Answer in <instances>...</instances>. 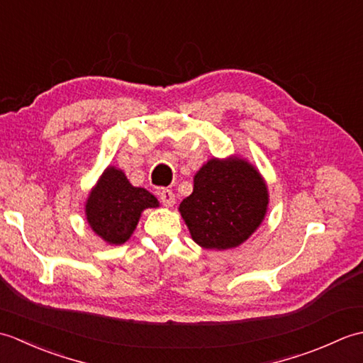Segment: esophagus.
Segmentation results:
<instances>
[{
    "mask_svg": "<svg viewBox=\"0 0 363 363\" xmlns=\"http://www.w3.org/2000/svg\"><path fill=\"white\" fill-rule=\"evenodd\" d=\"M159 198H160V203L164 204L165 207H172L176 203L174 194H173L172 190H168V189H162L159 191Z\"/></svg>",
    "mask_w": 363,
    "mask_h": 363,
    "instance_id": "1",
    "label": "esophagus"
}]
</instances>
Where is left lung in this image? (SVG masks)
Here are the masks:
<instances>
[{
  "mask_svg": "<svg viewBox=\"0 0 363 363\" xmlns=\"http://www.w3.org/2000/svg\"><path fill=\"white\" fill-rule=\"evenodd\" d=\"M268 201L267 182L248 160L212 157L194 176V191L179 204V212L195 243L225 251L256 233Z\"/></svg>",
  "mask_w": 363,
  "mask_h": 363,
  "instance_id": "1",
  "label": "left lung"
}]
</instances>
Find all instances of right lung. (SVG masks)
Wrapping results in <instances>:
<instances>
[{"mask_svg":"<svg viewBox=\"0 0 363 363\" xmlns=\"http://www.w3.org/2000/svg\"><path fill=\"white\" fill-rule=\"evenodd\" d=\"M159 207L157 198L146 189L134 187L123 169L109 165L90 190L86 218L90 229L109 245L128 242L145 209Z\"/></svg>","mask_w":363,"mask_h":363,"instance_id":"obj_1","label":"right lung"}]
</instances>
